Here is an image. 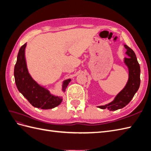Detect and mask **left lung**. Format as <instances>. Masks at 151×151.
Listing matches in <instances>:
<instances>
[{
  "mask_svg": "<svg viewBox=\"0 0 151 151\" xmlns=\"http://www.w3.org/2000/svg\"><path fill=\"white\" fill-rule=\"evenodd\" d=\"M127 49L126 54L129 57L124 58V63L129 68V79L125 88L118 93L113 101L103 106H99L101 109L107 108L109 111H115L123 108L130 103L138 91L140 84V68L135 53L130 47L124 45Z\"/></svg>",
  "mask_w": 151,
  "mask_h": 151,
  "instance_id": "left-lung-1",
  "label": "left lung"
}]
</instances>
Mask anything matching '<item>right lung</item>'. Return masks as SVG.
Returning a JSON list of instances; mask_svg holds the SVG:
<instances>
[{
    "instance_id": "1",
    "label": "right lung",
    "mask_w": 151,
    "mask_h": 151,
    "mask_svg": "<svg viewBox=\"0 0 151 151\" xmlns=\"http://www.w3.org/2000/svg\"><path fill=\"white\" fill-rule=\"evenodd\" d=\"M26 47V43L20 48L14 67V74L17 89L34 107L48 109L58 106L62 101V97L52 94L45 87L36 83L29 74L25 58ZM70 81V79L63 81V92H65Z\"/></svg>"
}]
</instances>
